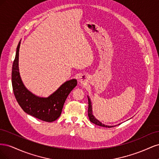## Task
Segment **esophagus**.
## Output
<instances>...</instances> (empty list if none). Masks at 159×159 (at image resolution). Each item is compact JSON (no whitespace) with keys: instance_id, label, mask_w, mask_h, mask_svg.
Segmentation results:
<instances>
[{"instance_id":"34e87169","label":"esophagus","mask_w":159,"mask_h":159,"mask_svg":"<svg viewBox=\"0 0 159 159\" xmlns=\"http://www.w3.org/2000/svg\"><path fill=\"white\" fill-rule=\"evenodd\" d=\"M79 81L81 83V84H84L85 81V75H80V77H79Z\"/></svg>"}]
</instances>
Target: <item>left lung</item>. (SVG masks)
Instances as JSON below:
<instances>
[{"label": "left lung", "instance_id": "obj_1", "mask_svg": "<svg viewBox=\"0 0 159 159\" xmlns=\"http://www.w3.org/2000/svg\"><path fill=\"white\" fill-rule=\"evenodd\" d=\"M88 117H89V119L90 120V121L91 123H94L95 125H99V126H101V127H115L116 125H114V126H109V125H105L103 124L102 122H100L99 120H98L97 119H96L93 115V113H92V106H91V100L89 99V98L88 96Z\"/></svg>", "mask_w": 159, "mask_h": 159}]
</instances>
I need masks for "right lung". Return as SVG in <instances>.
<instances>
[{
	"label": "right lung",
	"mask_w": 159,
	"mask_h": 159,
	"mask_svg": "<svg viewBox=\"0 0 159 159\" xmlns=\"http://www.w3.org/2000/svg\"><path fill=\"white\" fill-rule=\"evenodd\" d=\"M19 42L12 70V85L15 98L23 111L28 115L46 122L54 121L61 113L64 104L70 93L77 85V80L66 81L55 92L48 98H40L33 94L22 83L18 69Z\"/></svg>",
	"instance_id": "add662e5"
}]
</instances>
